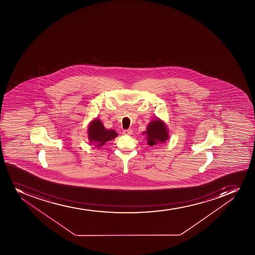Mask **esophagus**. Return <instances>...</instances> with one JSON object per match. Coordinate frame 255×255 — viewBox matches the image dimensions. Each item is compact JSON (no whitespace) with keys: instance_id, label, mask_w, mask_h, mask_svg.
<instances>
[{"instance_id":"esophagus-1","label":"esophagus","mask_w":255,"mask_h":255,"mask_svg":"<svg viewBox=\"0 0 255 255\" xmlns=\"http://www.w3.org/2000/svg\"><path fill=\"white\" fill-rule=\"evenodd\" d=\"M132 132H133V130H132L131 129H124L123 134H131Z\"/></svg>"}]
</instances>
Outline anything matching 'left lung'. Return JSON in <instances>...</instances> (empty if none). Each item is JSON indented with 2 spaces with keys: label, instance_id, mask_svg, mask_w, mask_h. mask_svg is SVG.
Returning <instances> with one entry per match:
<instances>
[{
  "label": "left lung",
  "instance_id": "obj_1",
  "mask_svg": "<svg viewBox=\"0 0 255 255\" xmlns=\"http://www.w3.org/2000/svg\"><path fill=\"white\" fill-rule=\"evenodd\" d=\"M147 140L149 145L162 144L168 139L166 126L163 121L154 120L149 123L146 129Z\"/></svg>",
  "mask_w": 255,
  "mask_h": 255
}]
</instances>
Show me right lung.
Instances as JSON below:
<instances>
[{"mask_svg":"<svg viewBox=\"0 0 255 255\" xmlns=\"http://www.w3.org/2000/svg\"><path fill=\"white\" fill-rule=\"evenodd\" d=\"M88 134L91 144H95L96 147L102 146L105 143L117 136V133L115 130L106 129L97 119L92 121L89 126Z\"/></svg>","mask_w":255,"mask_h":255,"instance_id":"add662e5","label":"right lung"}]
</instances>
